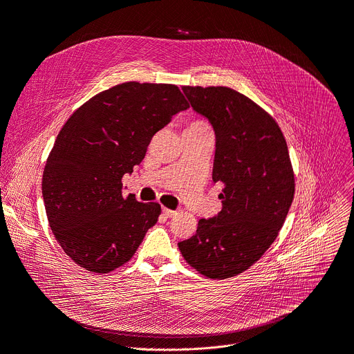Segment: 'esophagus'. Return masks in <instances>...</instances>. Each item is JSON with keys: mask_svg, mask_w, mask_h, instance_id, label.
Listing matches in <instances>:
<instances>
[{"mask_svg": "<svg viewBox=\"0 0 354 354\" xmlns=\"http://www.w3.org/2000/svg\"><path fill=\"white\" fill-rule=\"evenodd\" d=\"M178 212L176 211H174V209H169V208H163V215L165 217H167V218H172V217H175Z\"/></svg>", "mask_w": 354, "mask_h": 354, "instance_id": "34e87169", "label": "esophagus"}]
</instances>
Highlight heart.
I'll list each match as a JSON object with an SVG mask.
<instances>
[{
	"instance_id": "1",
	"label": "heart",
	"mask_w": 354,
	"mask_h": 354,
	"mask_svg": "<svg viewBox=\"0 0 354 354\" xmlns=\"http://www.w3.org/2000/svg\"><path fill=\"white\" fill-rule=\"evenodd\" d=\"M205 127H208V126L203 121H192L191 124L187 127V130H189V129H205Z\"/></svg>"
}]
</instances>
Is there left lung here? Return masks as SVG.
Here are the masks:
<instances>
[{
    "label": "left lung",
    "mask_w": 354,
    "mask_h": 354,
    "mask_svg": "<svg viewBox=\"0 0 354 354\" xmlns=\"http://www.w3.org/2000/svg\"><path fill=\"white\" fill-rule=\"evenodd\" d=\"M192 110L215 133L212 180L221 182L223 208L178 243L187 262L211 279L236 276L263 256L285 223L295 179L276 121L227 86H183Z\"/></svg>",
    "instance_id": "obj_1"
}]
</instances>
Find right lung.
I'll use <instances>...</instances> for the list:
<instances>
[{"instance_id": "right-lung-1", "label": "right lung", "mask_w": 354, "mask_h": 354, "mask_svg": "<svg viewBox=\"0 0 354 354\" xmlns=\"http://www.w3.org/2000/svg\"><path fill=\"white\" fill-rule=\"evenodd\" d=\"M189 105L176 85L126 82L100 92L57 134L41 194L60 248L81 268L109 273L133 257L160 205L122 196L121 179L159 130Z\"/></svg>"}]
</instances>
